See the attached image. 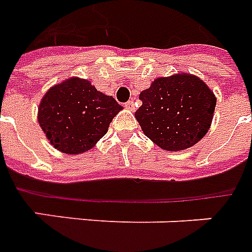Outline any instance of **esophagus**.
Returning a JSON list of instances; mask_svg holds the SVG:
<instances>
[{"label":"esophagus","instance_id":"1","mask_svg":"<svg viewBox=\"0 0 252 252\" xmlns=\"http://www.w3.org/2000/svg\"><path fill=\"white\" fill-rule=\"evenodd\" d=\"M125 107H126V109H128V110H134V101H133V99H131V101L126 102V103H125Z\"/></svg>","mask_w":252,"mask_h":252}]
</instances>
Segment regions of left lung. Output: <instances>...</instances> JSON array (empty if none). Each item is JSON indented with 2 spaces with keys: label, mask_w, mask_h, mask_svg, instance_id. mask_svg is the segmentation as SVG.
I'll list each match as a JSON object with an SVG mask.
<instances>
[{
  "label": "left lung",
  "mask_w": 252,
  "mask_h": 252,
  "mask_svg": "<svg viewBox=\"0 0 252 252\" xmlns=\"http://www.w3.org/2000/svg\"><path fill=\"white\" fill-rule=\"evenodd\" d=\"M139 99L135 118L142 131L169 151L189 149L205 137L217 105L211 89L187 73L154 79Z\"/></svg>",
  "instance_id": "1"
}]
</instances>
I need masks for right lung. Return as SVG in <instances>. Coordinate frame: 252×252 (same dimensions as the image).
Returning <instances> with one entry per match:
<instances>
[{
	"instance_id": "right-lung-1",
	"label": "right lung",
	"mask_w": 252,
	"mask_h": 252,
	"mask_svg": "<svg viewBox=\"0 0 252 252\" xmlns=\"http://www.w3.org/2000/svg\"><path fill=\"white\" fill-rule=\"evenodd\" d=\"M122 106L89 79L69 78L53 86L38 107V122L57 150L81 154L95 146Z\"/></svg>"
}]
</instances>
